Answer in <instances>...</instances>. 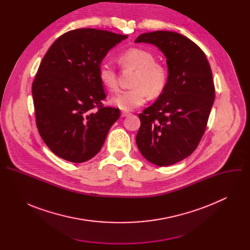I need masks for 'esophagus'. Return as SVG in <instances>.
<instances>
[{
  "label": "esophagus",
  "instance_id": "esophagus-1",
  "mask_svg": "<svg viewBox=\"0 0 250 250\" xmlns=\"http://www.w3.org/2000/svg\"><path fill=\"white\" fill-rule=\"evenodd\" d=\"M129 115H130V113H128V112H122V117H123V118L128 117Z\"/></svg>",
  "mask_w": 250,
  "mask_h": 250
}]
</instances>
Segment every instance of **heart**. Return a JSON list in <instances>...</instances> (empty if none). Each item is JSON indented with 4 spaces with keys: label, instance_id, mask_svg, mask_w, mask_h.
Listing matches in <instances>:
<instances>
[{
    "label": "heart",
    "instance_id": "obj_1",
    "mask_svg": "<svg viewBox=\"0 0 250 250\" xmlns=\"http://www.w3.org/2000/svg\"><path fill=\"white\" fill-rule=\"evenodd\" d=\"M118 61L125 69L134 70L130 86L132 88L121 91L112 98V104L124 111H131L144 104L147 96L159 97L168 82L167 69L155 62L154 55L146 49L131 47L118 56ZM99 79L103 86L110 91L118 87L117 72L113 66L102 63L99 66Z\"/></svg>",
    "mask_w": 250,
    "mask_h": 250
}]
</instances>
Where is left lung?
I'll return each instance as SVG.
<instances>
[{
  "mask_svg": "<svg viewBox=\"0 0 250 250\" xmlns=\"http://www.w3.org/2000/svg\"><path fill=\"white\" fill-rule=\"evenodd\" d=\"M134 42L158 47L168 67L165 90L138 115L136 145L149 162L172 165L191 155L205 133L215 101L211 69L204 51L180 33L146 32Z\"/></svg>",
  "mask_w": 250,
  "mask_h": 250,
  "instance_id": "1",
  "label": "left lung"
}]
</instances>
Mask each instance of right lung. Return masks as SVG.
I'll use <instances>...</instances> for the list:
<instances>
[{"mask_svg":"<svg viewBox=\"0 0 250 250\" xmlns=\"http://www.w3.org/2000/svg\"><path fill=\"white\" fill-rule=\"evenodd\" d=\"M127 35L95 28L70 30L44 55L32 83L35 121L48 148L70 162L93 158L120 110L104 106L99 66Z\"/></svg>","mask_w":250,"mask_h":250,"instance_id":"obj_1","label":"right lung"}]
</instances>
